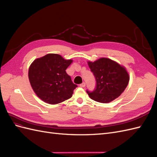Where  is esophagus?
<instances>
[{"mask_svg": "<svg viewBox=\"0 0 157 157\" xmlns=\"http://www.w3.org/2000/svg\"><path fill=\"white\" fill-rule=\"evenodd\" d=\"M85 86H86V83H85V82H82V84H80V87H82V88L85 87Z\"/></svg>", "mask_w": 157, "mask_h": 157, "instance_id": "obj_1", "label": "esophagus"}]
</instances>
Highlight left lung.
<instances>
[{
	"label": "left lung",
	"instance_id": "1",
	"mask_svg": "<svg viewBox=\"0 0 157 157\" xmlns=\"http://www.w3.org/2000/svg\"><path fill=\"white\" fill-rule=\"evenodd\" d=\"M96 79L93 91L86 90L93 100L107 103L113 101L124 91L130 77L126 70L115 61L102 58L88 63Z\"/></svg>",
	"mask_w": 157,
	"mask_h": 157
}]
</instances>
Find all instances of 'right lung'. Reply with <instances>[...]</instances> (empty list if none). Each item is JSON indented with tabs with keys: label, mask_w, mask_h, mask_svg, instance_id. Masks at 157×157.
Returning a JSON list of instances; mask_svg holds the SVG:
<instances>
[{
	"label": "right lung",
	"mask_w": 157,
	"mask_h": 157,
	"mask_svg": "<svg viewBox=\"0 0 157 157\" xmlns=\"http://www.w3.org/2000/svg\"><path fill=\"white\" fill-rule=\"evenodd\" d=\"M72 60L48 54L35 59L29 69V79L37 96L49 104H57L72 97L77 85L72 82L66 69Z\"/></svg>",
	"instance_id": "right-lung-1"
}]
</instances>
